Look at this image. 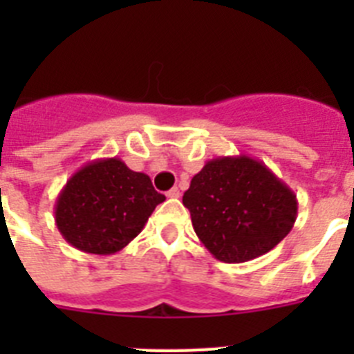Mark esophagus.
Returning a JSON list of instances; mask_svg holds the SVG:
<instances>
[{
  "instance_id": "1",
  "label": "esophagus",
  "mask_w": 354,
  "mask_h": 354,
  "mask_svg": "<svg viewBox=\"0 0 354 354\" xmlns=\"http://www.w3.org/2000/svg\"><path fill=\"white\" fill-rule=\"evenodd\" d=\"M167 196H168V198H179L180 192H179V189H177V187H171L170 192L167 193Z\"/></svg>"
}]
</instances>
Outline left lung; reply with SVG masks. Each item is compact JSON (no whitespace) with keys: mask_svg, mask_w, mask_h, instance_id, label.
<instances>
[{"mask_svg":"<svg viewBox=\"0 0 354 354\" xmlns=\"http://www.w3.org/2000/svg\"><path fill=\"white\" fill-rule=\"evenodd\" d=\"M183 204L202 245L227 264L273 250L298 216L292 189L264 162L245 154L205 162L184 192Z\"/></svg>","mask_w":354,"mask_h":354,"instance_id":"8db88e82","label":"left lung"}]
</instances>
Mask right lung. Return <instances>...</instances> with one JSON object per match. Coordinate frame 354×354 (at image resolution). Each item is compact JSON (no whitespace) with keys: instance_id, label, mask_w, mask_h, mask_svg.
I'll return each mask as SVG.
<instances>
[{"instance_id":"add662e5","label":"right lung","mask_w":354,"mask_h":354,"mask_svg":"<svg viewBox=\"0 0 354 354\" xmlns=\"http://www.w3.org/2000/svg\"><path fill=\"white\" fill-rule=\"evenodd\" d=\"M147 174L118 158L86 162L64 186L55 204L56 227L68 245L92 255H113L145 227L165 202Z\"/></svg>"}]
</instances>
